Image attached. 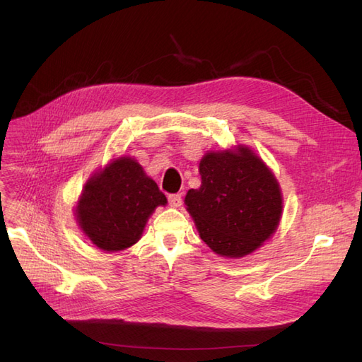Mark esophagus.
<instances>
[{"label":"esophagus","instance_id":"obj_1","mask_svg":"<svg viewBox=\"0 0 362 362\" xmlns=\"http://www.w3.org/2000/svg\"><path fill=\"white\" fill-rule=\"evenodd\" d=\"M169 205L170 206H173V208H180L181 206V204H182V198H181V194H169Z\"/></svg>","mask_w":362,"mask_h":362}]
</instances>
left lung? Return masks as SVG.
<instances>
[{
  "instance_id": "left-lung-1",
  "label": "left lung",
  "mask_w": 362,
  "mask_h": 362,
  "mask_svg": "<svg viewBox=\"0 0 362 362\" xmlns=\"http://www.w3.org/2000/svg\"><path fill=\"white\" fill-rule=\"evenodd\" d=\"M201 187L185 194V208L214 254L243 258L276 233L282 192L275 173L246 145L208 151L199 163Z\"/></svg>"
}]
</instances>
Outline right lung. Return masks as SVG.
Segmentation results:
<instances>
[{
    "mask_svg": "<svg viewBox=\"0 0 362 362\" xmlns=\"http://www.w3.org/2000/svg\"><path fill=\"white\" fill-rule=\"evenodd\" d=\"M166 204V196L141 164L122 156L92 173L74 214L83 234L98 249L117 252L136 245L151 214Z\"/></svg>",
    "mask_w": 362,
    "mask_h": 362,
    "instance_id": "obj_1",
    "label": "right lung"
}]
</instances>
